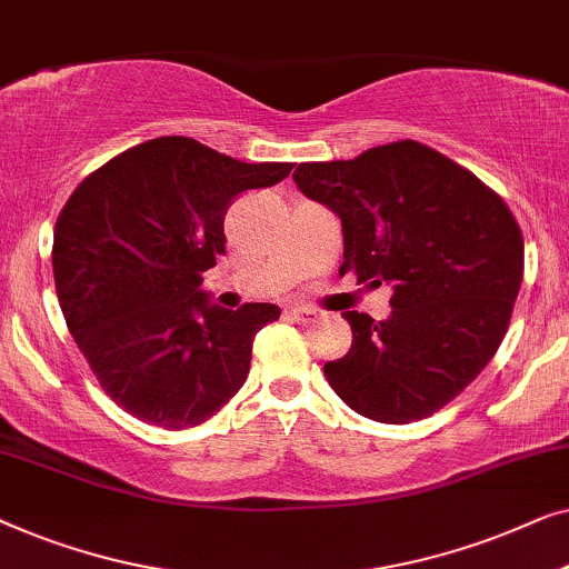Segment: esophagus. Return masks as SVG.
I'll return each instance as SVG.
<instances>
[{
	"instance_id": "34e87169",
	"label": "esophagus",
	"mask_w": 569,
	"mask_h": 569,
	"mask_svg": "<svg viewBox=\"0 0 569 569\" xmlns=\"http://www.w3.org/2000/svg\"><path fill=\"white\" fill-rule=\"evenodd\" d=\"M288 317H293L296 322H301V325H309L311 319H317V309L307 307V303H296V307L288 309Z\"/></svg>"
}]
</instances>
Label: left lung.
<instances>
[{
    "instance_id": "obj_1",
    "label": "left lung",
    "mask_w": 569,
    "mask_h": 569,
    "mask_svg": "<svg viewBox=\"0 0 569 569\" xmlns=\"http://www.w3.org/2000/svg\"><path fill=\"white\" fill-rule=\"evenodd\" d=\"M296 188L342 223L340 276L391 286V315L342 311L348 356L330 387L368 420L405 426L461 395L498 353L523 281V237L477 174L418 141L303 162Z\"/></svg>"
}]
</instances>
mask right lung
<instances>
[{
  "instance_id": "1",
  "label": "right lung",
  "mask_w": 569,
  "mask_h": 569,
  "mask_svg": "<svg viewBox=\"0 0 569 569\" xmlns=\"http://www.w3.org/2000/svg\"><path fill=\"white\" fill-rule=\"evenodd\" d=\"M291 167L247 164L188 136H162L94 170L61 208L51 260L63 319L128 415L186 430L242 389L254 335L281 309H221L201 283L227 252L229 203L276 186Z\"/></svg>"
}]
</instances>
